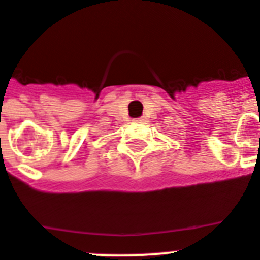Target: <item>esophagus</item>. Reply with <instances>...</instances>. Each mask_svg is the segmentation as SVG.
I'll use <instances>...</instances> for the list:
<instances>
[{
  "instance_id": "34e87169",
  "label": "esophagus",
  "mask_w": 260,
  "mask_h": 260,
  "mask_svg": "<svg viewBox=\"0 0 260 260\" xmlns=\"http://www.w3.org/2000/svg\"><path fill=\"white\" fill-rule=\"evenodd\" d=\"M138 121H141V122H142V121H143V118H139V119H138Z\"/></svg>"
}]
</instances>
